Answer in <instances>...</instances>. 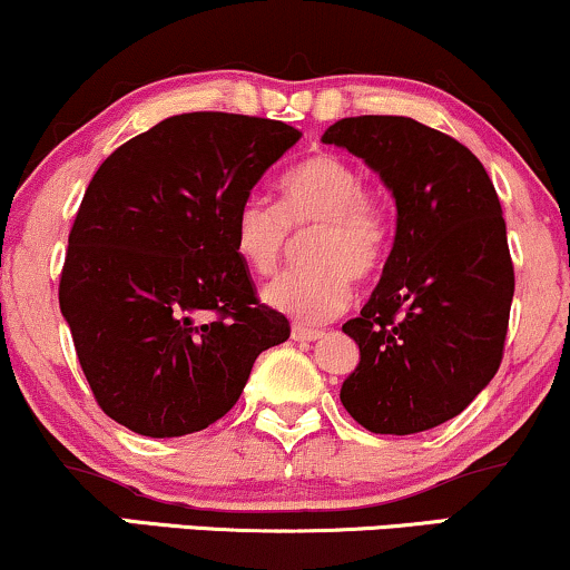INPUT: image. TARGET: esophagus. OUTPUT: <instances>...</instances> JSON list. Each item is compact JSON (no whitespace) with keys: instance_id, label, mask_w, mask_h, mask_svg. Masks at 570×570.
<instances>
[{"instance_id":"obj_1","label":"esophagus","mask_w":570,"mask_h":570,"mask_svg":"<svg viewBox=\"0 0 570 570\" xmlns=\"http://www.w3.org/2000/svg\"><path fill=\"white\" fill-rule=\"evenodd\" d=\"M292 338H294V342H315V338H323V331L305 328V326H292Z\"/></svg>"}]
</instances>
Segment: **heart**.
I'll list each match as a JSON object with an SVG mask.
<instances>
[{
	"mask_svg": "<svg viewBox=\"0 0 570 570\" xmlns=\"http://www.w3.org/2000/svg\"><path fill=\"white\" fill-rule=\"evenodd\" d=\"M305 268L263 289L265 305L299 323H326L352 305L355 278H371L392 244V215L363 189V176L334 153L309 155L281 181V205L252 194L234 215V249L271 276L307 234Z\"/></svg>",
	"mask_w": 570,
	"mask_h": 570,
	"instance_id": "heart-1",
	"label": "heart"
}]
</instances>
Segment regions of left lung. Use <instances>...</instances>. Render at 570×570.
I'll list each match as a JSON object with an SVG mask.
<instances>
[{
  "instance_id": "8db88e82",
  "label": "left lung",
  "mask_w": 570,
  "mask_h": 570,
  "mask_svg": "<svg viewBox=\"0 0 570 570\" xmlns=\"http://www.w3.org/2000/svg\"><path fill=\"white\" fill-rule=\"evenodd\" d=\"M323 141L379 173L397 207L379 286L342 326L360 363L338 397L373 434L434 429L500 368L515 289L500 199L471 149L413 118H344Z\"/></svg>"
}]
</instances>
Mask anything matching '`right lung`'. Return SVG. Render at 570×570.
<instances>
[{"mask_svg": "<svg viewBox=\"0 0 570 570\" xmlns=\"http://www.w3.org/2000/svg\"><path fill=\"white\" fill-rule=\"evenodd\" d=\"M302 131L232 112L173 115L118 147L78 207L60 309L112 421L168 439L236 405L289 321L257 302L234 215Z\"/></svg>", "mask_w": 570, "mask_h": 570, "instance_id": "obj_1", "label": "right lung"}]
</instances>
